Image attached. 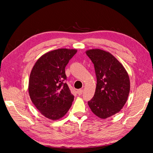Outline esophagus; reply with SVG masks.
<instances>
[{"label": "esophagus", "mask_w": 153, "mask_h": 153, "mask_svg": "<svg viewBox=\"0 0 153 153\" xmlns=\"http://www.w3.org/2000/svg\"><path fill=\"white\" fill-rule=\"evenodd\" d=\"M77 93L79 95H82V94L83 93V89H78V90L77 91Z\"/></svg>", "instance_id": "34e87169"}]
</instances>
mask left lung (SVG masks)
<instances>
[{
  "instance_id": "1",
  "label": "left lung",
  "mask_w": 153,
  "mask_h": 153,
  "mask_svg": "<svg viewBox=\"0 0 153 153\" xmlns=\"http://www.w3.org/2000/svg\"><path fill=\"white\" fill-rule=\"evenodd\" d=\"M95 67L97 87L88 105L102 119L120 111L126 104L130 89L128 74L122 64L112 55L100 49L86 52Z\"/></svg>"
}]
</instances>
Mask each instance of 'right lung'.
Returning <instances> with one entry per match:
<instances>
[{
  "label": "right lung",
  "instance_id": "obj_1",
  "mask_svg": "<svg viewBox=\"0 0 153 153\" xmlns=\"http://www.w3.org/2000/svg\"><path fill=\"white\" fill-rule=\"evenodd\" d=\"M77 53L76 49L60 48L43 55L32 69L29 93L32 102L46 118L63 117L71 106L74 96L66 83L65 68Z\"/></svg>",
  "mask_w": 153,
  "mask_h": 153
}]
</instances>
